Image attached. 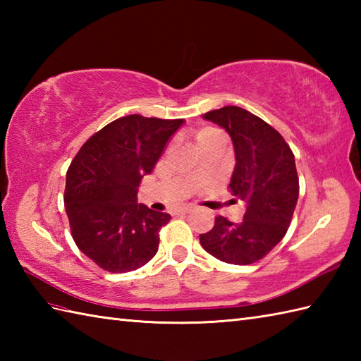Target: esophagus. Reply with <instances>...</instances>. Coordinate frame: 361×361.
Segmentation results:
<instances>
[{
    "instance_id": "esophagus-1",
    "label": "esophagus",
    "mask_w": 361,
    "mask_h": 361,
    "mask_svg": "<svg viewBox=\"0 0 361 361\" xmlns=\"http://www.w3.org/2000/svg\"><path fill=\"white\" fill-rule=\"evenodd\" d=\"M190 211H192V208H181V209H178V214H188Z\"/></svg>"
}]
</instances>
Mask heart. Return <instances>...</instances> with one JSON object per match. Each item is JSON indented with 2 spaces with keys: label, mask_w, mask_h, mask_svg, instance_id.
Masks as SVG:
<instances>
[{
  "label": "heart",
  "mask_w": 361,
  "mask_h": 361,
  "mask_svg": "<svg viewBox=\"0 0 361 361\" xmlns=\"http://www.w3.org/2000/svg\"><path fill=\"white\" fill-rule=\"evenodd\" d=\"M212 133H216V130H212V128H203V130H200V132H197V135H195L197 145L202 144V142L206 140V137H209Z\"/></svg>",
  "instance_id": "b5f03b06"
}]
</instances>
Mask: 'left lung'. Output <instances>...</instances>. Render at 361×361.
<instances>
[{
  "label": "left lung",
  "mask_w": 361,
  "mask_h": 361,
  "mask_svg": "<svg viewBox=\"0 0 361 361\" xmlns=\"http://www.w3.org/2000/svg\"><path fill=\"white\" fill-rule=\"evenodd\" d=\"M231 136L235 167L229 183L247 203L239 224L216 217L202 247L226 264L248 265L267 256L286 235L299 195L295 155L278 130L235 105L203 114Z\"/></svg>",
  "instance_id": "left-lung-1"
}]
</instances>
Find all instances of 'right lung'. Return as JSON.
<instances>
[{
  "label": "right lung",
  "instance_id": "add662e5",
  "mask_svg": "<svg viewBox=\"0 0 361 361\" xmlns=\"http://www.w3.org/2000/svg\"><path fill=\"white\" fill-rule=\"evenodd\" d=\"M183 122L130 114L99 130L74 157L65 209L75 245L97 267L133 271L157 255L171 216L137 203L136 194Z\"/></svg>",
  "mask_w": 361,
  "mask_h": 361
}]
</instances>
